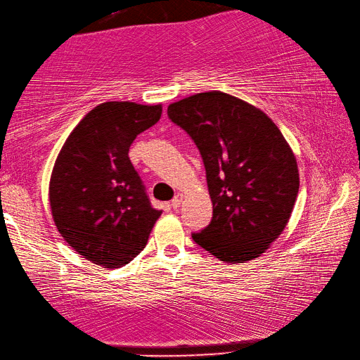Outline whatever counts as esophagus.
I'll use <instances>...</instances> for the list:
<instances>
[{"label":"esophagus","mask_w":360,"mask_h":360,"mask_svg":"<svg viewBox=\"0 0 360 360\" xmlns=\"http://www.w3.org/2000/svg\"><path fill=\"white\" fill-rule=\"evenodd\" d=\"M181 197H183L181 194H177V195H175L174 199L171 200V207H172L174 210H177V208L180 207V205H181Z\"/></svg>","instance_id":"1"}]
</instances>
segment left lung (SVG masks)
Returning <instances> with one entry per match:
<instances>
[{
  "label": "left lung",
  "mask_w": 360,
  "mask_h": 360,
  "mask_svg": "<svg viewBox=\"0 0 360 360\" xmlns=\"http://www.w3.org/2000/svg\"><path fill=\"white\" fill-rule=\"evenodd\" d=\"M167 116L199 149L212 219L193 233L197 245L226 264L258 258L283 233L297 200V160L275 122L222 91L174 102Z\"/></svg>",
  "instance_id": "8db88e82"
}]
</instances>
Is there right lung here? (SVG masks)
Returning <instances> with one entry per match:
<instances>
[{"instance_id":"add662e5","label":"right lung","mask_w":360,"mask_h":360,"mask_svg":"<svg viewBox=\"0 0 360 360\" xmlns=\"http://www.w3.org/2000/svg\"><path fill=\"white\" fill-rule=\"evenodd\" d=\"M160 116L161 105L104 102L85 115L58 153L49 183L53 217L88 261L122 267L148 244L161 211L152 207L129 149Z\"/></svg>"}]
</instances>
